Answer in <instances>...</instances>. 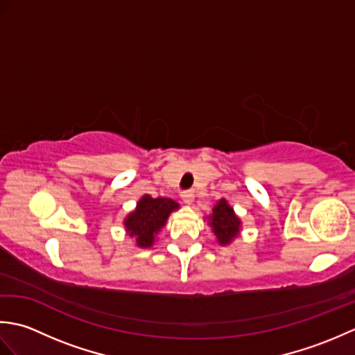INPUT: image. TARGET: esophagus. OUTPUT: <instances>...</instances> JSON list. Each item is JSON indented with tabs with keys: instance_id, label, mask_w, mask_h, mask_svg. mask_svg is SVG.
Segmentation results:
<instances>
[{
	"instance_id": "34e87169",
	"label": "esophagus",
	"mask_w": 355,
	"mask_h": 355,
	"mask_svg": "<svg viewBox=\"0 0 355 355\" xmlns=\"http://www.w3.org/2000/svg\"><path fill=\"white\" fill-rule=\"evenodd\" d=\"M193 198H195V195L192 191H186L182 193V200L186 202V205H192Z\"/></svg>"
}]
</instances>
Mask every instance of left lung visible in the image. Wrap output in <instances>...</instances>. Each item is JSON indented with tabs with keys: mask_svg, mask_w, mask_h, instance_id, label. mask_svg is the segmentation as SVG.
I'll list each match as a JSON object with an SVG mask.
<instances>
[{
	"mask_svg": "<svg viewBox=\"0 0 355 355\" xmlns=\"http://www.w3.org/2000/svg\"><path fill=\"white\" fill-rule=\"evenodd\" d=\"M209 225L215 233L216 241L221 245H229L239 235L241 220L224 198L216 202L209 216Z\"/></svg>",
	"mask_w": 355,
	"mask_h": 355,
	"instance_id": "left-lung-1",
	"label": "left lung"
}]
</instances>
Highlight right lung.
Instances as JSON below:
<instances>
[{"label":"right lung","mask_w":355,"mask_h":355,"mask_svg":"<svg viewBox=\"0 0 355 355\" xmlns=\"http://www.w3.org/2000/svg\"><path fill=\"white\" fill-rule=\"evenodd\" d=\"M178 207V202L171 198H153L143 195L135 210L125 218L126 233L135 238L137 247L148 248L154 244L155 235L164 227L169 215Z\"/></svg>","instance_id":"1"}]
</instances>
